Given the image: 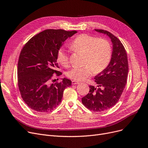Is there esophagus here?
<instances>
[{"instance_id":"1","label":"esophagus","mask_w":148,"mask_h":148,"mask_svg":"<svg viewBox=\"0 0 148 148\" xmlns=\"http://www.w3.org/2000/svg\"><path fill=\"white\" fill-rule=\"evenodd\" d=\"M80 83L79 82H77V81H75V80H72V84H79Z\"/></svg>"}]
</instances>
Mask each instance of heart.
Masks as SVG:
<instances>
[{
    "mask_svg": "<svg viewBox=\"0 0 148 148\" xmlns=\"http://www.w3.org/2000/svg\"><path fill=\"white\" fill-rule=\"evenodd\" d=\"M71 49L85 54L83 66H74L66 73L69 78L82 81L90 77L94 72L99 73L104 70L112 58V47L104 38H98L88 34L77 36L70 45ZM58 60L65 67L69 65V55L63 48L58 52Z\"/></svg>",
    "mask_w": 148,
    "mask_h": 148,
    "instance_id": "b5f03b06",
    "label": "heart"
}]
</instances>
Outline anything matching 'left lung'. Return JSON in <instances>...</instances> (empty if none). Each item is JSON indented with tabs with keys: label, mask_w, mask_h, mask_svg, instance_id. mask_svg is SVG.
Listing matches in <instances>:
<instances>
[{
	"label": "left lung",
	"mask_w": 148,
	"mask_h": 148,
	"mask_svg": "<svg viewBox=\"0 0 148 148\" xmlns=\"http://www.w3.org/2000/svg\"><path fill=\"white\" fill-rule=\"evenodd\" d=\"M95 30L110 38L113 45L112 58L107 68L95 77L97 88L90 86L89 92L82 98V102L88 109L99 112L118 103L127 83L128 63L126 50L117 37L107 30Z\"/></svg>",
	"instance_id": "8db88e82"
}]
</instances>
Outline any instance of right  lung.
<instances>
[{
	"mask_svg": "<svg viewBox=\"0 0 148 148\" xmlns=\"http://www.w3.org/2000/svg\"><path fill=\"white\" fill-rule=\"evenodd\" d=\"M77 32L47 29L30 39L22 49L18 62V86L21 96L29 107L39 113L53 110L61 102L64 90L71 81L51 80L57 71L58 52L64 42Z\"/></svg>",
	"mask_w": 148,
	"mask_h": 148,
	"instance_id": "obj_1",
	"label": "right lung"
}]
</instances>
